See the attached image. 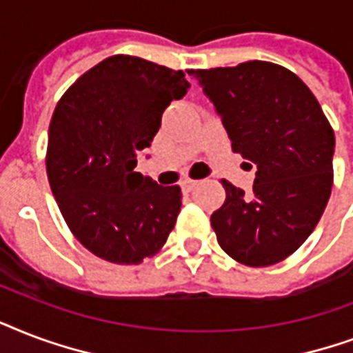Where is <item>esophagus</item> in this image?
Returning <instances> with one entry per match:
<instances>
[{
	"label": "esophagus",
	"mask_w": 353,
	"mask_h": 353,
	"mask_svg": "<svg viewBox=\"0 0 353 353\" xmlns=\"http://www.w3.org/2000/svg\"><path fill=\"white\" fill-rule=\"evenodd\" d=\"M196 184H199L196 180H184V182H182V191H184V193H191V191L196 188Z\"/></svg>",
	"instance_id": "34e87169"
}]
</instances>
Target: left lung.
<instances>
[{"instance_id": "left-lung-1", "label": "left lung", "mask_w": 353, "mask_h": 353, "mask_svg": "<svg viewBox=\"0 0 353 353\" xmlns=\"http://www.w3.org/2000/svg\"><path fill=\"white\" fill-rule=\"evenodd\" d=\"M188 73L214 103L232 151L256 168L250 195L223 180L225 204L212 214L217 241L248 267L278 263L310 237L327 204L332 125L311 90L283 65L250 60Z\"/></svg>"}]
</instances>
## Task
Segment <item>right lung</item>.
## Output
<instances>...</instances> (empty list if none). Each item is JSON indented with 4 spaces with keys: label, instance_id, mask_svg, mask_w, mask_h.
I'll return each mask as SVG.
<instances>
[{
    "label": "right lung",
    "instance_id": "add662e5",
    "mask_svg": "<svg viewBox=\"0 0 353 353\" xmlns=\"http://www.w3.org/2000/svg\"><path fill=\"white\" fill-rule=\"evenodd\" d=\"M188 88L180 70L114 54L60 97L49 123V185L73 236L97 258L136 265L168 241L180 188L158 185L134 168L163 110Z\"/></svg>",
    "mask_w": 353,
    "mask_h": 353
}]
</instances>
